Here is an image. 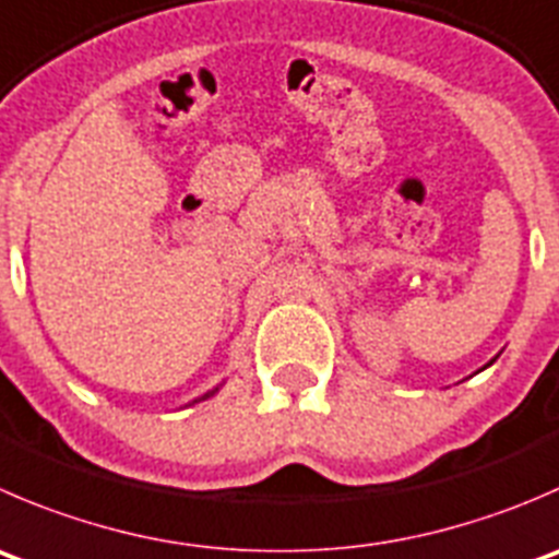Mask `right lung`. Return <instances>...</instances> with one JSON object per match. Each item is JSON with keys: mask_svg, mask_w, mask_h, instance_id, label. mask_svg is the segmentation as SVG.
Instances as JSON below:
<instances>
[{"mask_svg": "<svg viewBox=\"0 0 559 559\" xmlns=\"http://www.w3.org/2000/svg\"><path fill=\"white\" fill-rule=\"evenodd\" d=\"M207 395H210V393H207ZM207 395H202V399H207Z\"/></svg>", "mask_w": 559, "mask_h": 559, "instance_id": "obj_1", "label": "right lung"}]
</instances>
